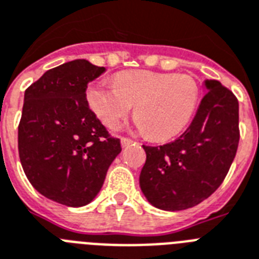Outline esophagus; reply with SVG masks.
Returning a JSON list of instances; mask_svg holds the SVG:
<instances>
[{"label": "esophagus", "mask_w": 259, "mask_h": 259, "mask_svg": "<svg viewBox=\"0 0 259 259\" xmlns=\"http://www.w3.org/2000/svg\"><path fill=\"white\" fill-rule=\"evenodd\" d=\"M121 144H122L123 148H126V146L134 144V141L130 140V138H126V137H122V138H121Z\"/></svg>", "instance_id": "1"}]
</instances>
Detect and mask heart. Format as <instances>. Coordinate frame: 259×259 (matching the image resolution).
<instances>
[{"label":"heart","instance_id":"heart-1","mask_svg":"<svg viewBox=\"0 0 259 259\" xmlns=\"http://www.w3.org/2000/svg\"><path fill=\"white\" fill-rule=\"evenodd\" d=\"M88 101L97 117L111 127L137 103V126L154 140H167L190 122L198 105L199 88L188 74L129 70L117 74L115 83H93Z\"/></svg>","mask_w":259,"mask_h":259}]
</instances>
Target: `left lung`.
Wrapping results in <instances>:
<instances>
[{"instance_id":"obj_1","label":"left lung","mask_w":259,"mask_h":259,"mask_svg":"<svg viewBox=\"0 0 259 259\" xmlns=\"http://www.w3.org/2000/svg\"><path fill=\"white\" fill-rule=\"evenodd\" d=\"M194 119L182 136L161 146H145L140 186L149 202L167 211L198 205L220 188L239 142L238 100L215 79L205 82Z\"/></svg>"}]
</instances>
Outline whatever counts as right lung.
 Segmentation results:
<instances>
[{"instance_id":"obj_1","label":"right lung","mask_w":259,"mask_h":259,"mask_svg":"<svg viewBox=\"0 0 259 259\" xmlns=\"http://www.w3.org/2000/svg\"><path fill=\"white\" fill-rule=\"evenodd\" d=\"M105 70L74 60L48 70L25 90L21 165L33 188L54 202L71 207L92 202L122 150L86 100L88 83Z\"/></svg>"}]
</instances>
